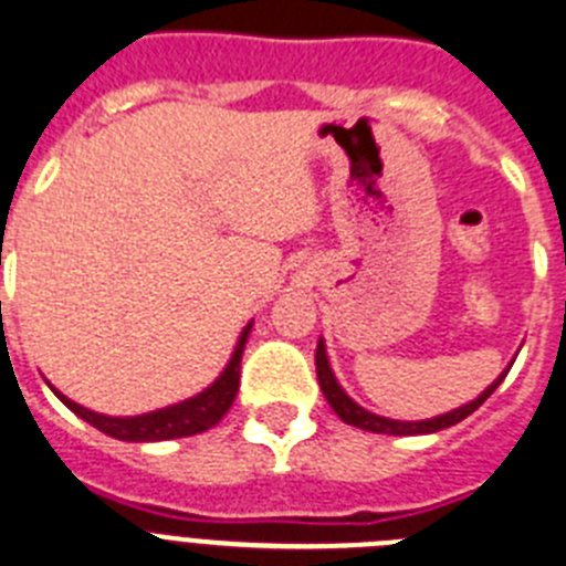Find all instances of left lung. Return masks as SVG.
Wrapping results in <instances>:
<instances>
[{
  "instance_id": "obj_1",
  "label": "left lung",
  "mask_w": 566,
  "mask_h": 566,
  "mask_svg": "<svg viewBox=\"0 0 566 566\" xmlns=\"http://www.w3.org/2000/svg\"><path fill=\"white\" fill-rule=\"evenodd\" d=\"M513 360L505 366V369H502V375H499V378L493 380V384L488 386L480 397H473V400H468V403L446 411V415L429 417V420H391V417H380V415H375V411L364 409L360 403H355L353 397L344 391V386L338 384V378H335V371H333V366H329V358H327V344H324V338H318V346H315V371H318V386H321V391H324V397H327V403L333 406L335 415H338L346 426L371 431V434H391V437L434 434V431L451 429V426L462 422L468 415H473V411L480 409V406L485 403L493 391H496V386L502 384L507 371H511Z\"/></svg>"
}]
</instances>
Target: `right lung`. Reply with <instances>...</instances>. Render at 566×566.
Segmentation results:
<instances>
[{
	"instance_id": "1",
	"label": "right lung",
	"mask_w": 566,
	"mask_h": 566,
	"mask_svg": "<svg viewBox=\"0 0 566 566\" xmlns=\"http://www.w3.org/2000/svg\"><path fill=\"white\" fill-rule=\"evenodd\" d=\"M253 321H248L242 333H239L237 346H233L231 358H228L226 369L217 375L211 386H206L202 391H197L195 397H186L180 403L166 406V409L146 411V415L135 417H109L98 415V411L86 409V406L75 403L67 395H61L55 386L50 389L55 391L61 403L67 406L70 411L86 420L90 426H95L98 431H104L106 437H115V440L124 442H160V440H177V437H191L208 431L211 426L222 420L228 415V409L233 406V397L239 391V364H242V353H245L248 335H251Z\"/></svg>"
}]
</instances>
